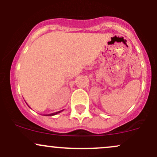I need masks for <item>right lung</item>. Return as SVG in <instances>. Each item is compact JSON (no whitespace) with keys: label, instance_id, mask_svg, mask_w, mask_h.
Segmentation results:
<instances>
[{"label":"right lung","instance_id":"right-lung-1","mask_svg":"<svg viewBox=\"0 0 157 157\" xmlns=\"http://www.w3.org/2000/svg\"><path fill=\"white\" fill-rule=\"evenodd\" d=\"M63 110H61V111H58V112H55V113H52V114H48V115H47V116H52V115H57V114H58V113H60V112H62Z\"/></svg>","mask_w":157,"mask_h":157}]
</instances>
